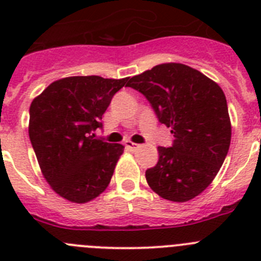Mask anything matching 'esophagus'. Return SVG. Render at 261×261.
Returning a JSON list of instances; mask_svg holds the SVG:
<instances>
[{"mask_svg": "<svg viewBox=\"0 0 261 261\" xmlns=\"http://www.w3.org/2000/svg\"><path fill=\"white\" fill-rule=\"evenodd\" d=\"M124 145H125V147L128 149V150H132V151L137 150L138 147H140V145L135 144V142H132V141H125V144Z\"/></svg>", "mask_w": 261, "mask_h": 261, "instance_id": "1", "label": "esophagus"}]
</instances>
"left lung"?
I'll return each instance as SVG.
<instances>
[{
    "label": "left lung",
    "mask_w": 261,
    "mask_h": 261,
    "mask_svg": "<svg viewBox=\"0 0 261 261\" xmlns=\"http://www.w3.org/2000/svg\"><path fill=\"white\" fill-rule=\"evenodd\" d=\"M126 86L146 96L175 137L171 147L158 146V163L145 174L149 187L168 201L195 199L213 181L229 151L231 121L222 89L179 62L155 65Z\"/></svg>",
    "instance_id": "8db88e82"
}]
</instances>
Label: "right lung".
Returning a JSON list of instances; mask_svg holds the SVG:
<instances>
[{"label":"right lung","instance_id":"1","mask_svg":"<svg viewBox=\"0 0 261 261\" xmlns=\"http://www.w3.org/2000/svg\"><path fill=\"white\" fill-rule=\"evenodd\" d=\"M99 75L57 80L30 107L29 135L41 174L62 199L85 204L108 187L121 144L94 138L111 99L128 82Z\"/></svg>","mask_w":261,"mask_h":261}]
</instances>
